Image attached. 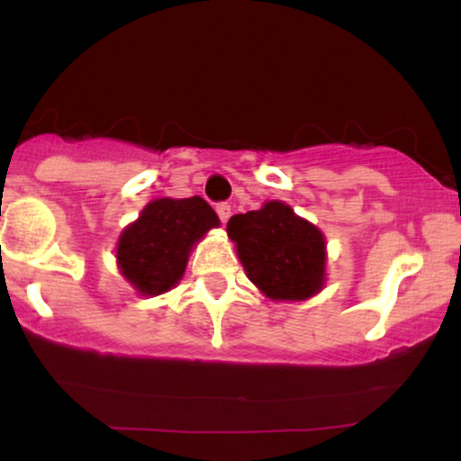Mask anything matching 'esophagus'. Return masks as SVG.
<instances>
[{"label":"esophagus","instance_id":"34e87169","mask_svg":"<svg viewBox=\"0 0 461 461\" xmlns=\"http://www.w3.org/2000/svg\"><path fill=\"white\" fill-rule=\"evenodd\" d=\"M216 214H219V219L223 221V223H227V219H230V214H231V205L219 203L216 205Z\"/></svg>","mask_w":461,"mask_h":461}]
</instances>
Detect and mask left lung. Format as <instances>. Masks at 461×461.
Segmentation results:
<instances>
[{
	"label": "left lung",
	"instance_id": "1",
	"mask_svg": "<svg viewBox=\"0 0 461 461\" xmlns=\"http://www.w3.org/2000/svg\"><path fill=\"white\" fill-rule=\"evenodd\" d=\"M227 236L236 242L247 277L271 301H305L327 282V240L284 201L231 216Z\"/></svg>",
	"mask_w": 461,
	"mask_h": 461
}]
</instances>
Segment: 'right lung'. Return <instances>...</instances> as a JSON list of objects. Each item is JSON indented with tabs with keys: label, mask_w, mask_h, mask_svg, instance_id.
<instances>
[{
	"label": "right lung",
	"mask_w": 461,
	"mask_h": 461,
	"mask_svg": "<svg viewBox=\"0 0 461 461\" xmlns=\"http://www.w3.org/2000/svg\"><path fill=\"white\" fill-rule=\"evenodd\" d=\"M221 221L201 197L153 199L121 231L116 267L140 297L176 288L186 273L190 251Z\"/></svg>",
	"instance_id": "1"
}]
</instances>
